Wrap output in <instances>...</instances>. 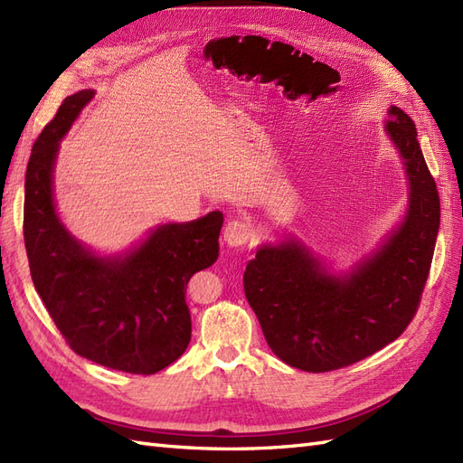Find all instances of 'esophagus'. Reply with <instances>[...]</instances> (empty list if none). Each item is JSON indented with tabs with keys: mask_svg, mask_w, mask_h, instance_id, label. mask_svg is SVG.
Here are the masks:
<instances>
[{
	"mask_svg": "<svg viewBox=\"0 0 463 463\" xmlns=\"http://www.w3.org/2000/svg\"><path fill=\"white\" fill-rule=\"evenodd\" d=\"M222 236H224V242H227L229 246H242L250 241V236H252L250 224H248L246 221H241V219H232L227 222V227H224Z\"/></svg>",
	"mask_w": 463,
	"mask_h": 463,
	"instance_id": "obj_1",
	"label": "esophagus"
}]
</instances>
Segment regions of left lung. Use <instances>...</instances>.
Here are the masks:
<instances>
[{"label": "left lung", "instance_id": "obj_1", "mask_svg": "<svg viewBox=\"0 0 463 463\" xmlns=\"http://www.w3.org/2000/svg\"><path fill=\"white\" fill-rule=\"evenodd\" d=\"M385 125L409 175L401 227L348 276H330L299 241L264 244L244 271V293L268 346L281 362L323 373L352 365L397 340L417 315L429 279L440 197L411 117Z\"/></svg>", "mask_w": 463, "mask_h": 463}]
</instances>
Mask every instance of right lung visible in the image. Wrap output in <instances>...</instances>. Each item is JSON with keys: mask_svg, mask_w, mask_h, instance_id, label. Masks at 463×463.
Returning <instances> with one entry per match:
<instances>
[{"mask_svg": "<svg viewBox=\"0 0 463 463\" xmlns=\"http://www.w3.org/2000/svg\"><path fill=\"white\" fill-rule=\"evenodd\" d=\"M91 98V90L66 98L33 145L23 211L31 278L81 358L150 375L180 358L192 340L185 286L219 258L222 213L162 224L123 258H98L74 241L54 211L52 170L58 142Z\"/></svg>", "mask_w": 463, "mask_h": 463, "instance_id": "obj_1", "label": "right lung"}]
</instances>
